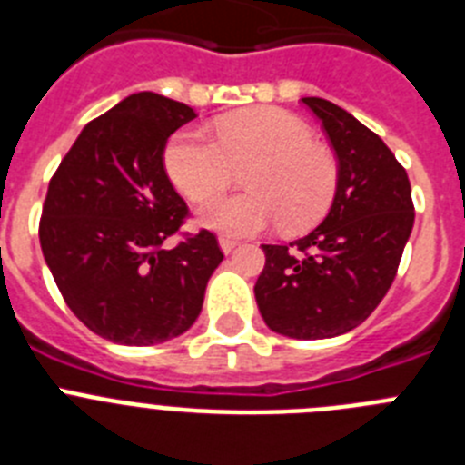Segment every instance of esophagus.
I'll use <instances>...</instances> for the list:
<instances>
[{
	"label": "esophagus",
	"instance_id": "1",
	"mask_svg": "<svg viewBox=\"0 0 465 465\" xmlns=\"http://www.w3.org/2000/svg\"><path fill=\"white\" fill-rule=\"evenodd\" d=\"M219 246H221V252L230 253V252H232V249H235V246H237V242H235V240H230V237H221Z\"/></svg>",
	"mask_w": 465,
	"mask_h": 465
}]
</instances>
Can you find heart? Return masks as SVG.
Instances as JSON below:
<instances>
[{
    "label": "heart",
    "instance_id": "b5f03b06",
    "mask_svg": "<svg viewBox=\"0 0 465 465\" xmlns=\"http://www.w3.org/2000/svg\"><path fill=\"white\" fill-rule=\"evenodd\" d=\"M219 142L183 127L165 143V172L188 200L203 203L223 191L232 172L244 174V195L209 200L197 223L230 237L256 235L282 223L286 232L314 228L338 195L335 155L316 143L307 123L282 109L232 114L216 125Z\"/></svg>",
    "mask_w": 465,
    "mask_h": 465
}]
</instances>
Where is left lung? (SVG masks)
Returning a JSON list of instances; mask_svg holds the SVG:
<instances>
[{"label":"left lung","instance_id":"1","mask_svg":"<svg viewBox=\"0 0 465 465\" xmlns=\"http://www.w3.org/2000/svg\"><path fill=\"white\" fill-rule=\"evenodd\" d=\"M302 104L338 155V195L305 237L262 244L265 268L253 293L270 331L323 340L354 331L380 305L412 232L414 207L408 172L372 130L322 97H302Z\"/></svg>","mask_w":465,"mask_h":465}]
</instances>
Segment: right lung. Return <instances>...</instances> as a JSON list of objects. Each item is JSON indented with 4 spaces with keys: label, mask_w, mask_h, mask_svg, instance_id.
<instances>
[{
    "label": "right lung",
    "mask_w": 465,
    "mask_h": 465,
    "mask_svg": "<svg viewBox=\"0 0 465 465\" xmlns=\"http://www.w3.org/2000/svg\"><path fill=\"white\" fill-rule=\"evenodd\" d=\"M193 118L183 102L130 94L81 130L48 183L41 252L69 310L111 342L149 347L183 335L223 261L209 230L163 246L186 216L163 151Z\"/></svg>",
    "instance_id": "right-lung-1"
}]
</instances>
